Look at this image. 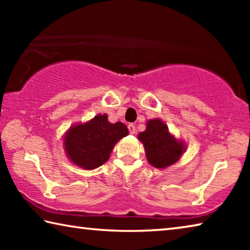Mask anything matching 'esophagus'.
Wrapping results in <instances>:
<instances>
[{
    "mask_svg": "<svg viewBox=\"0 0 250 250\" xmlns=\"http://www.w3.org/2000/svg\"><path fill=\"white\" fill-rule=\"evenodd\" d=\"M128 129H129V132L131 134H134L135 133V125L133 124H129Z\"/></svg>",
    "mask_w": 250,
    "mask_h": 250,
    "instance_id": "1",
    "label": "esophagus"
}]
</instances>
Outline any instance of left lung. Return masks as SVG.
<instances>
[{
  "instance_id": "1",
  "label": "left lung",
  "mask_w": 250,
  "mask_h": 250,
  "mask_svg": "<svg viewBox=\"0 0 250 250\" xmlns=\"http://www.w3.org/2000/svg\"><path fill=\"white\" fill-rule=\"evenodd\" d=\"M139 139L145 146L147 161L158 168L175 163L184 151V146L172 137L159 119L147 121L146 130L139 134Z\"/></svg>"
}]
</instances>
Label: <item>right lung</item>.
Segmentation results:
<instances>
[{"label": "right lung", "instance_id": "right-lung-1", "mask_svg": "<svg viewBox=\"0 0 250 250\" xmlns=\"http://www.w3.org/2000/svg\"><path fill=\"white\" fill-rule=\"evenodd\" d=\"M128 133L125 124H110L107 115H98L87 124L70 128L65 147L76 166L92 170L108 161L116 143Z\"/></svg>", "mask_w": 250, "mask_h": 250}]
</instances>
